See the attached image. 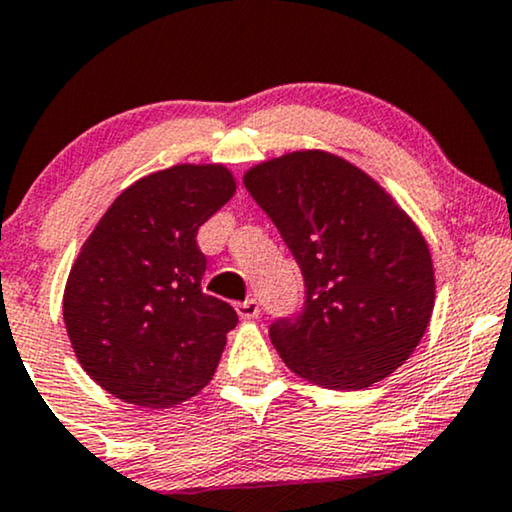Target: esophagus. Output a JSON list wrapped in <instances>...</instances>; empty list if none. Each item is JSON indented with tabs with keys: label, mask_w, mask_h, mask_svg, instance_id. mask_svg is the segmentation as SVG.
I'll return each instance as SVG.
<instances>
[{
	"label": "esophagus",
	"mask_w": 512,
	"mask_h": 512,
	"mask_svg": "<svg viewBox=\"0 0 512 512\" xmlns=\"http://www.w3.org/2000/svg\"><path fill=\"white\" fill-rule=\"evenodd\" d=\"M236 312H238V316H241V319H257V316H260V302L248 297L245 302L236 304Z\"/></svg>",
	"instance_id": "34e87169"
}]
</instances>
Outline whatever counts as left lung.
Wrapping results in <instances>:
<instances>
[{"instance_id": "8db88e82", "label": "left lung", "mask_w": 512, "mask_h": 512, "mask_svg": "<svg viewBox=\"0 0 512 512\" xmlns=\"http://www.w3.org/2000/svg\"><path fill=\"white\" fill-rule=\"evenodd\" d=\"M243 184L304 278L302 312L269 328L290 371L345 392L397 371L435 307L430 248L413 219L364 170L326 151L264 160Z\"/></svg>"}]
</instances>
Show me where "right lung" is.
I'll return each mask as SVG.
<instances>
[{"mask_svg":"<svg viewBox=\"0 0 512 512\" xmlns=\"http://www.w3.org/2000/svg\"><path fill=\"white\" fill-rule=\"evenodd\" d=\"M236 193L224 165L134 181L84 241L63 293L75 357L113 397L170 409L210 383L238 316L200 288L198 229Z\"/></svg>","mask_w":512,"mask_h":512,"instance_id":"1","label":"right lung"}]
</instances>
